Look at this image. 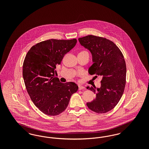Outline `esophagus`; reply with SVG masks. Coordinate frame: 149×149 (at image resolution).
Instances as JSON below:
<instances>
[{
    "label": "esophagus",
    "instance_id": "obj_1",
    "mask_svg": "<svg viewBox=\"0 0 149 149\" xmlns=\"http://www.w3.org/2000/svg\"><path fill=\"white\" fill-rule=\"evenodd\" d=\"M82 89H85V87L82 86V85H79V90H82Z\"/></svg>",
    "mask_w": 149,
    "mask_h": 149
}]
</instances>
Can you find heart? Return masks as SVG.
Segmentation results:
<instances>
[{
	"label": "heart",
	"mask_w": 149,
	"mask_h": 149,
	"mask_svg": "<svg viewBox=\"0 0 149 149\" xmlns=\"http://www.w3.org/2000/svg\"><path fill=\"white\" fill-rule=\"evenodd\" d=\"M86 52V51H83V52Z\"/></svg>",
	"instance_id": "1"
}]
</instances>
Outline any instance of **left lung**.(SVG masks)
<instances>
[{"label":"left lung","instance_id":"8db88e82","mask_svg":"<svg viewBox=\"0 0 149 149\" xmlns=\"http://www.w3.org/2000/svg\"><path fill=\"white\" fill-rule=\"evenodd\" d=\"M78 40L92 55L93 64L89 73L102 78L100 88L86 87L96 94L95 99L86 105L96 113H106L117 104L124 92L126 78L124 57L119 48L106 38L88 35Z\"/></svg>","mask_w":149,"mask_h":149}]
</instances>
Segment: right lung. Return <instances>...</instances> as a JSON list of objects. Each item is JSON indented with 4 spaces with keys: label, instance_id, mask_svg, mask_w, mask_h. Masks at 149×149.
I'll return each instance as SVG.
<instances>
[{
    "label": "right lung",
    "instance_id": "add662e5",
    "mask_svg": "<svg viewBox=\"0 0 149 149\" xmlns=\"http://www.w3.org/2000/svg\"><path fill=\"white\" fill-rule=\"evenodd\" d=\"M77 39H51L38 43L27 52L23 64V77L29 95L43 113L56 116L69 104L71 95L77 92L75 83H61L55 69L64 55L75 46Z\"/></svg>",
    "mask_w": 149,
    "mask_h": 149
}]
</instances>
